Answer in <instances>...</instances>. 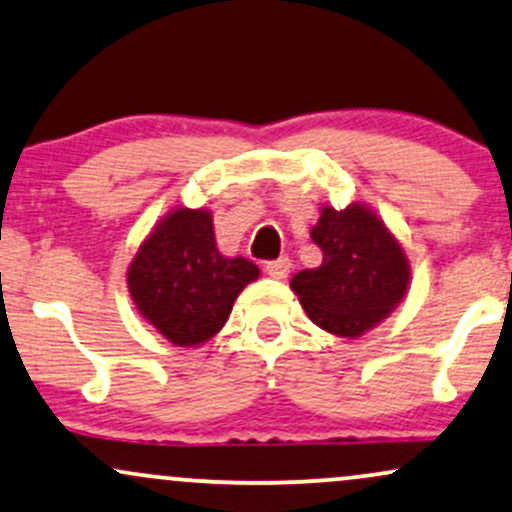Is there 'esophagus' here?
<instances>
[{"instance_id":"esophagus-1","label":"esophagus","mask_w":512,"mask_h":512,"mask_svg":"<svg viewBox=\"0 0 512 512\" xmlns=\"http://www.w3.org/2000/svg\"><path fill=\"white\" fill-rule=\"evenodd\" d=\"M290 268H292V263H290V258H287V256L278 258V261H268L266 263V273L273 280H285L287 275H290Z\"/></svg>"}]
</instances>
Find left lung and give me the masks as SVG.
I'll list each match as a JSON object with an SVG mask.
<instances>
[{
	"mask_svg": "<svg viewBox=\"0 0 512 512\" xmlns=\"http://www.w3.org/2000/svg\"><path fill=\"white\" fill-rule=\"evenodd\" d=\"M311 239L323 263L299 270L292 292L311 321L338 338H359L383 323L410 290V261L381 215L364 203L321 206Z\"/></svg>",
	"mask_w": 512,
	"mask_h": 512,
	"instance_id": "obj_1",
	"label": "left lung"
}]
</instances>
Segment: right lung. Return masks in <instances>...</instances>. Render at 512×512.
<instances>
[{
  "label": "right lung",
  "instance_id": "1",
  "mask_svg": "<svg viewBox=\"0 0 512 512\" xmlns=\"http://www.w3.org/2000/svg\"><path fill=\"white\" fill-rule=\"evenodd\" d=\"M258 275L249 258L220 254L210 210L179 206L138 246L126 285L138 314L162 338L198 347L220 333L234 299Z\"/></svg>",
  "mask_w": 512,
  "mask_h": 512
}]
</instances>
